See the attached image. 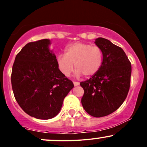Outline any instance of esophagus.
I'll list each match as a JSON object with an SVG mask.
<instances>
[{
    "instance_id": "obj_1",
    "label": "esophagus",
    "mask_w": 147,
    "mask_h": 147,
    "mask_svg": "<svg viewBox=\"0 0 147 147\" xmlns=\"http://www.w3.org/2000/svg\"><path fill=\"white\" fill-rule=\"evenodd\" d=\"M73 84H74V86H77L79 85V82H73Z\"/></svg>"
}]
</instances>
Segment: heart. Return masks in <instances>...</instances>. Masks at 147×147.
Here are the masks:
<instances>
[{
    "mask_svg": "<svg viewBox=\"0 0 147 147\" xmlns=\"http://www.w3.org/2000/svg\"><path fill=\"white\" fill-rule=\"evenodd\" d=\"M57 62L61 72L66 77L73 72L75 64L77 77L83 75L89 77L97 73L102 66L103 52L97 45L77 42L67 47L65 54L58 55Z\"/></svg>",
    "mask_w": 147,
    "mask_h": 147,
    "instance_id": "heart-1",
    "label": "heart"
}]
</instances>
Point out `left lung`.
Instances as JSON below:
<instances>
[{
    "label": "left lung",
    "mask_w": 147,
    "mask_h": 147,
    "mask_svg": "<svg viewBox=\"0 0 147 147\" xmlns=\"http://www.w3.org/2000/svg\"><path fill=\"white\" fill-rule=\"evenodd\" d=\"M95 43L102 49L103 62L97 73L80 83L84 90L82 104L89 115L101 117L117 110L126 99L131 64L124 50L109 40L99 37Z\"/></svg>",
    "instance_id": "obj_1"
}]
</instances>
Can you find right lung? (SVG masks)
<instances>
[{"instance_id":"right-lung-1","label":"right lung","mask_w":147,"mask_h":147,"mask_svg":"<svg viewBox=\"0 0 147 147\" xmlns=\"http://www.w3.org/2000/svg\"><path fill=\"white\" fill-rule=\"evenodd\" d=\"M50 41L26 44L13 64L11 82L18 105L29 115L48 119L59 113L63 99L74 84L59 69Z\"/></svg>"}]
</instances>
